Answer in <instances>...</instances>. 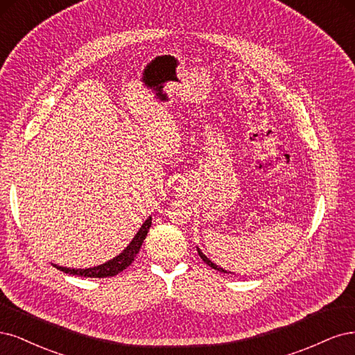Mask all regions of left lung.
Masks as SVG:
<instances>
[{"label":"left lung","instance_id":"obj_1","mask_svg":"<svg viewBox=\"0 0 355 355\" xmlns=\"http://www.w3.org/2000/svg\"><path fill=\"white\" fill-rule=\"evenodd\" d=\"M198 252H199V257H200V258H202V259H203L205 262H207V264H208L209 267H212V268H214V270H216V271H221V272H227V271H225L224 268H221V267H218V266H215L212 261H209V259H208L207 257H205V255H203V254L200 252V249H199V248H198Z\"/></svg>","mask_w":355,"mask_h":355}]
</instances>
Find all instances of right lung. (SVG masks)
Wrapping results in <instances>:
<instances>
[{
	"mask_svg": "<svg viewBox=\"0 0 355 355\" xmlns=\"http://www.w3.org/2000/svg\"><path fill=\"white\" fill-rule=\"evenodd\" d=\"M152 225V216H148V218L143 223L141 228L134 236V239L131 240V243L122 250V254H119L118 257H115L113 259L105 262V264L93 267V268H66V267H60V266H55L53 264L57 270H60L66 274H73V276H81V277H112V276H116L118 272L123 271L127 267L131 266V262L134 261V258L137 257V254L140 252V248L143 245V240L146 239L147 233H148V228Z\"/></svg>",
	"mask_w": 355,
	"mask_h": 355,
	"instance_id": "right-lung-1",
	"label": "right lung"
}]
</instances>
